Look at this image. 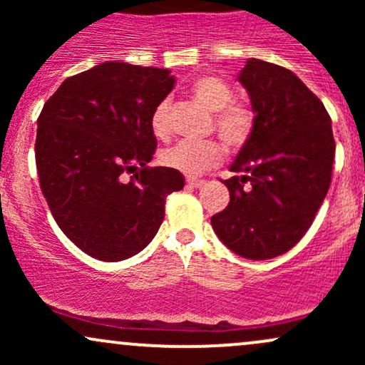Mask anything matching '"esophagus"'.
Segmentation results:
<instances>
[{"label":"esophagus","mask_w":365,"mask_h":365,"mask_svg":"<svg viewBox=\"0 0 365 365\" xmlns=\"http://www.w3.org/2000/svg\"><path fill=\"white\" fill-rule=\"evenodd\" d=\"M187 183H188V185H190V187L200 188L206 182H204V180H197V178H187Z\"/></svg>","instance_id":"1"}]
</instances>
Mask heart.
<instances>
[{"label": "heart", "instance_id": "obj_1", "mask_svg": "<svg viewBox=\"0 0 365 365\" xmlns=\"http://www.w3.org/2000/svg\"><path fill=\"white\" fill-rule=\"evenodd\" d=\"M190 94L209 111H215V128L228 148L237 149L249 139L254 128V113L249 106L233 101V91L215 75H200L190 83ZM170 104L161 101L150 115V130L158 139L170 135ZM223 159V145L217 140L180 142L163 150L161 161L187 177H197L215 168Z\"/></svg>", "mask_w": 365, "mask_h": 365}]
</instances>
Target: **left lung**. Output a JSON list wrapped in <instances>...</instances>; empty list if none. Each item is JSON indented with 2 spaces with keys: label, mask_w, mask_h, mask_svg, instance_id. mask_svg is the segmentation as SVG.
<instances>
[{
  "label": "left lung",
  "mask_w": 365,
  "mask_h": 365,
  "mask_svg": "<svg viewBox=\"0 0 365 365\" xmlns=\"http://www.w3.org/2000/svg\"><path fill=\"white\" fill-rule=\"evenodd\" d=\"M254 128L225 180L230 202L211 217L230 250L264 261L311 228L331 183L334 139L324 104L290 70L250 58L238 75Z\"/></svg>",
  "instance_id": "obj_1"
}]
</instances>
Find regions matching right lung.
Here are the masks:
<instances>
[{
	"label": "right lung",
	"mask_w": 365,
	"mask_h": 365,
	"mask_svg": "<svg viewBox=\"0 0 365 365\" xmlns=\"http://www.w3.org/2000/svg\"><path fill=\"white\" fill-rule=\"evenodd\" d=\"M173 86L170 70L106 61L66 78L37 118L41 190L61 232L91 257L116 262L145 249L166 197L185 185L180 171L148 166L158 145L150 115Z\"/></svg>",
	"instance_id": "obj_1"
}]
</instances>
